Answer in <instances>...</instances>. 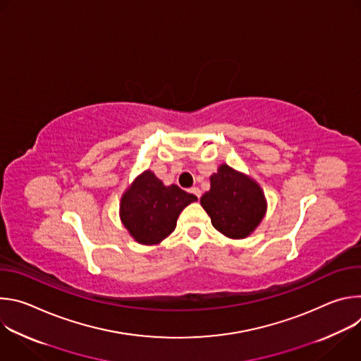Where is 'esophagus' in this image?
<instances>
[{"instance_id":"1","label":"esophagus","mask_w":361,"mask_h":361,"mask_svg":"<svg viewBox=\"0 0 361 361\" xmlns=\"http://www.w3.org/2000/svg\"><path fill=\"white\" fill-rule=\"evenodd\" d=\"M188 192L194 194L197 198H200V197H201V191H200V188H198V187H191V188L188 190Z\"/></svg>"}]
</instances>
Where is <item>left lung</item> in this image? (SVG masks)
Returning a JSON list of instances; mask_svg holds the SVG:
<instances>
[{"instance_id": "left-lung-1", "label": "left lung", "mask_w": 361, "mask_h": 361, "mask_svg": "<svg viewBox=\"0 0 361 361\" xmlns=\"http://www.w3.org/2000/svg\"><path fill=\"white\" fill-rule=\"evenodd\" d=\"M213 227L228 238H247L267 212L263 188L250 176L221 164L210 177V190L200 198Z\"/></svg>"}]
</instances>
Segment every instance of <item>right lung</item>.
<instances>
[{"mask_svg": "<svg viewBox=\"0 0 361 361\" xmlns=\"http://www.w3.org/2000/svg\"><path fill=\"white\" fill-rule=\"evenodd\" d=\"M195 200L194 194L176 184L164 185L151 170H145L123 192L120 219L137 243L159 244L174 231L180 213Z\"/></svg>", "mask_w": 361, "mask_h": 361, "instance_id": "1", "label": "right lung"}]
</instances>
